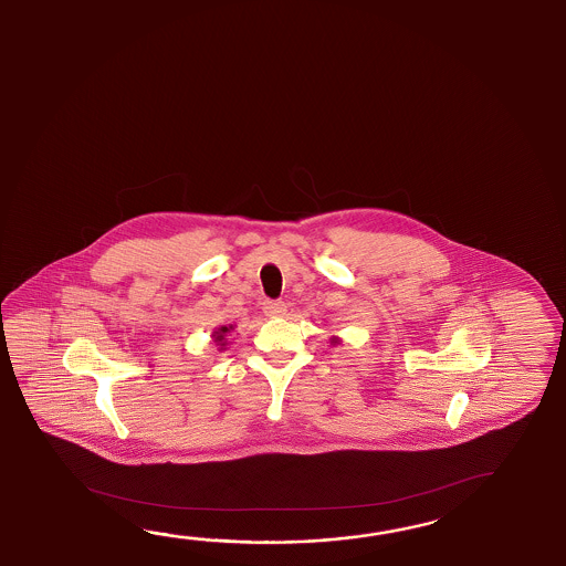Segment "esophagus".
Segmentation results:
<instances>
[{"label":"esophagus","instance_id":"1","mask_svg":"<svg viewBox=\"0 0 566 566\" xmlns=\"http://www.w3.org/2000/svg\"><path fill=\"white\" fill-rule=\"evenodd\" d=\"M263 310H265L266 315L275 317V315H283L287 311V305H285V301H265Z\"/></svg>","mask_w":566,"mask_h":566}]
</instances>
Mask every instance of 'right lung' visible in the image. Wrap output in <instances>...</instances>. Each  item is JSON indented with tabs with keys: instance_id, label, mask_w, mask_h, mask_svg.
Segmentation results:
<instances>
[{
	"instance_id": "right-lung-1",
	"label": "right lung",
	"mask_w": 566,
	"mask_h": 566,
	"mask_svg": "<svg viewBox=\"0 0 566 566\" xmlns=\"http://www.w3.org/2000/svg\"><path fill=\"white\" fill-rule=\"evenodd\" d=\"M231 332V329H229V327H221V329H219V332H214V342H217V344L221 345V349L222 347H224V333H229Z\"/></svg>"
}]
</instances>
